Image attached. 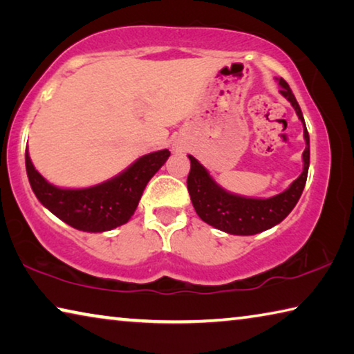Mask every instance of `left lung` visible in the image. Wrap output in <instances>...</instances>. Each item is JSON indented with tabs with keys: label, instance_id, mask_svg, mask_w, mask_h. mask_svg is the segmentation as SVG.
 <instances>
[{
	"label": "left lung",
	"instance_id": "left-lung-1",
	"mask_svg": "<svg viewBox=\"0 0 354 354\" xmlns=\"http://www.w3.org/2000/svg\"><path fill=\"white\" fill-rule=\"evenodd\" d=\"M278 82L281 86V95L290 101L298 118L301 120L304 127V140H306V148L303 151V171L289 185V189L272 198H247V196L230 194L214 181L209 171L194 156H189L190 171L187 176V189L192 205L203 221L220 231L227 232V234L253 236L281 223L295 207L303 194L304 184H306L310 158L309 133L304 124L303 112L299 109L289 84L283 77H279Z\"/></svg>",
	"mask_w": 354,
	"mask_h": 354
}]
</instances>
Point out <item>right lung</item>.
<instances>
[{"mask_svg": "<svg viewBox=\"0 0 354 354\" xmlns=\"http://www.w3.org/2000/svg\"><path fill=\"white\" fill-rule=\"evenodd\" d=\"M169 149L142 156L109 181L87 189H61L34 169L26 149V173L37 200L65 223L87 232H104L133 217L149 179L169 159Z\"/></svg>", "mask_w": 354, "mask_h": 354, "instance_id": "1", "label": "right lung"}]
</instances>
